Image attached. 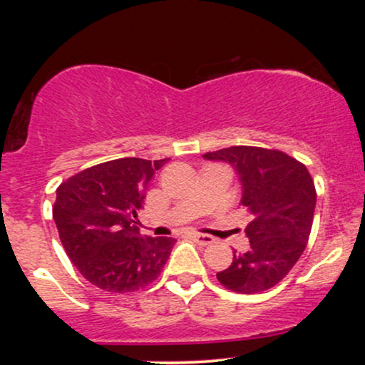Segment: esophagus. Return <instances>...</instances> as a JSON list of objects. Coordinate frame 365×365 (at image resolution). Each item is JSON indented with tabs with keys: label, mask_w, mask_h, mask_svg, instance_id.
Here are the masks:
<instances>
[{
	"label": "esophagus",
	"mask_w": 365,
	"mask_h": 365,
	"mask_svg": "<svg viewBox=\"0 0 365 365\" xmlns=\"http://www.w3.org/2000/svg\"><path fill=\"white\" fill-rule=\"evenodd\" d=\"M192 240L195 242L197 245H209L215 242V238H212L211 235H206V233H192Z\"/></svg>",
	"instance_id": "34e87169"
}]
</instances>
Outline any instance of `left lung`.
<instances>
[{
    "mask_svg": "<svg viewBox=\"0 0 365 365\" xmlns=\"http://www.w3.org/2000/svg\"><path fill=\"white\" fill-rule=\"evenodd\" d=\"M204 158L233 166L242 183L240 204L250 216L245 228L249 250L233 254V262L217 279L238 293L269 290L290 273L311 235L316 209L311 173L282 150L252 145H233Z\"/></svg>",
    "mask_w": 365,
    "mask_h": 365,
    "instance_id": "1",
    "label": "left lung"
}]
</instances>
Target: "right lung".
Returning <instances> with one entry per match:
<instances>
[{
	"label": "right lung",
	"mask_w": 365,
	"mask_h": 365,
	"mask_svg": "<svg viewBox=\"0 0 365 365\" xmlns=\"http://www.w3.org/2000/svg\"><path fill=\"white\" fill-rule=\"evenodd\" d=\"M166 159L121 158L91 166L56 188L53 220L87 282L111 293L148 287L161 274L175 238L144 237L137 211Z\"/></svg>",
	"instance_id": "right-lung-1"
}]
</instances>
